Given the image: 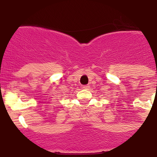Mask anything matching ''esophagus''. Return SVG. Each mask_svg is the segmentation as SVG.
<instances>
[{"label": "esophagus", "instance_id": "obj_1", "mask_svg": "<svg viewBox=\"0 0 157 157\" xmlns=\"http://www.w3.org/2000/svg\"><path fill=\"white\" fill-rule=\"evenodd\" d=\"M89 88H90V86H89V85H86V86H82V89H89Z\"/></svg>", "mask_w": 157, "mask_h": 157}]
</instances>
